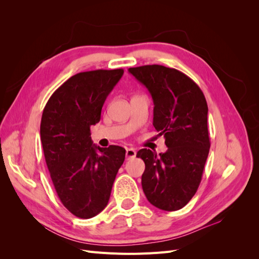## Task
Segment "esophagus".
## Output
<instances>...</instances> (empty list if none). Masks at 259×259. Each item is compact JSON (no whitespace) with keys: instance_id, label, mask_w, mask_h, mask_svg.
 Listing matches in <instances>:
<instances>
[{"instance_id":"esophagus-1","label":"esophagus","mask_w":259,"mask_h":259,"mask_svg":"<svg viewBox=\"0 0 259 259\" xmlns=\"http://www.w3.org/2000/svg\"><path fill=\"white\" fill-rule=\"evenodd\" d=\"M125 154H126V160H132L136 156V151L133 148H128L126 149V153Z\"/></svg>"}]
</instances>
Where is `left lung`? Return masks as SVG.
Wrapping results in <instances>:
<instances>
[{
	"label": "left lung",
	"mask_w": 259,
	"mask_h": 259,
	"mask_svg": "<svg viewBox=\"0 0 259 259\" xmlns=\"http://www.w3.org/2000/svg\"><path fill=\"white\" fill-rule=\"evenodd\" d=\"M128 72L153 99V126L165 138L166 152L140 149L145 162L142 186L146 198L163 210L183 208L197 192L209 151L207 104L189 76L173 68L148 65Z\"/></svg>",
	"instance_id": "8db88e82"
}]
</instances>
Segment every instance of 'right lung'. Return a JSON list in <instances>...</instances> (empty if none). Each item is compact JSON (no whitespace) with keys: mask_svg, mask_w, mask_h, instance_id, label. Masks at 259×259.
I'll list each match as a JSON object with an SVG mask.
<instances>
[{"mask_svg":"<svg viewBox=\"0 0 259 259\" xmlns=\"http://www.w3.org/2000/svg\"><path fill=\"white\" fill-rule=\"evenodd\" d=\"M123 73V69L77 73L53 93L43 110L41 142L55 190L70 213L83 219L107 206L125 159L124 148H100L91 138V126L100 121L105 100Z\"/></svg>","mask_w":259,"mask_h":259,"instance_id":"obj_1","label":"right lung"}]
</instances>
